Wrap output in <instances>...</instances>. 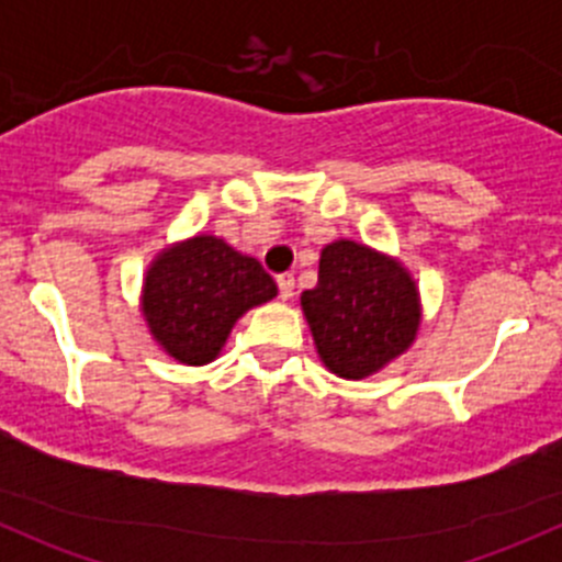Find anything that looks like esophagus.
<instances>
[{
	"instance_id": "obj_1",
	"label": "esophagus",
	"mask_w": 562,
	"mask_h": 562,
	"mask_svg": "<svg viewBox=\"0 0 562 562\" xmlns=\"http://www.w3.org/2000/svg\"><path fill=\"white\" fill-rule=\"evenodd\" d=\"M277 288H280L282 302H288L293 296V291H296V280H293V274H280L277 277Z\"/></svg>"
}]
</instances>
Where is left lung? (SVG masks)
Returning <instances> with one entry per match:
<instances>
[{
	"label": "left lung",
	"instance_id": "left-lung-1",
	"mask_svg": "<svg viewBox=\"0 0 562 562\" xmlns=\"http://www.w3.org/2000/svg\"><path fill=\"white\" fill-rule=\"evenodd\" d=\"M302 310L321 361L348 381L405 353L422 323L416 282L402 263L348 239L323 247L317 285L302 293Z\"/></svg>",
	"mask_w": 562,
	"mask_h": 562
}]
</instances>
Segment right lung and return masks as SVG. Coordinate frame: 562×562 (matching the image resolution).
I'll return each mask as SVG.
<instances>
[{"label":"right lung","instance_id":"obj_1","mask_svg":"<svg viewBox=\"0 0 562 562\" xmlns=\"http://www.w3.org/2000/svg\"><path fill=\"white\" fill-rule=\"evenodd\" d=\"M274 296V280L258 260L217 236H195L157 255L146 271L140 310L168 356L201 367L217 359L249 307Z\"/></svg>","mask_w":562,"mask_h":562}]
</instances>
